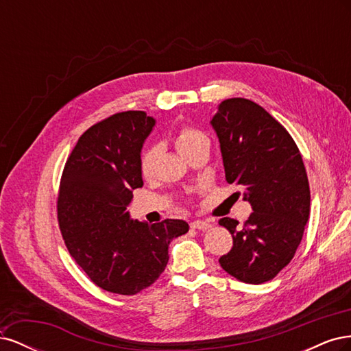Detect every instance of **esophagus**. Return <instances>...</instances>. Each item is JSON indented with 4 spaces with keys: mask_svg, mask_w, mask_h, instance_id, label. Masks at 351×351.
<instances>
[{
    "mask_svg": "<svg viewBox=\"0 0 351 351\" xmlns=\"http://www.w3.org/2000/svg\"><path fill=\"white\" fill-rule=\"evenodd\" d=\"M190 227L195 228V230H209L212 227V224L206 221H202V219H196L193 222H190Z\"/></svg>",
    "mask_w": 351,
    "mask_h": 351,
    "instance_id": "1",
    "label": "esophagus"
}]
</instances>
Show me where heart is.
Wrapping results in <instances>:
<instances>
[{"label": "heart", "mask_w": 351, "mask_h": 351, "mask_svg": "<svg viewBox=\"0 0 351 351\" xmlns=\"http://www.w3.org/2000/svg\"><path fill=\"white\" fill-rule=\"evenodd\" d=\"M202 145H209L208 136L192 125H182L176 134V146L177 149L187 156L190 152ZM158 158V147L151 145L146 146L141 152L139 158V169L143 177H151L155 171Z\"/></svg>", "instance_id": "1"}]
</instances>
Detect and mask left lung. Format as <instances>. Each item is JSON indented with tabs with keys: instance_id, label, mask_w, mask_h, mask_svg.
I'll list each match as a JSON object with an SVG mask.
<instances>
[{
	"instance_id": "1",
	"label": "left lung",
	"mask_w": 351,
	"mask_h": 351,
	"mask_svg": "<svg viewBox=\"0 0 351 351\" xmlns=\"http://www.w3.org/2000/svg\"><path fill=\"white\" fill-rule=\"evenodd\" d=\"M226 168V180L243 189L253 212L240 226L221 218L232 236L219 265L232 277L262 284L290 263L311 212V189L299 147L261 105L244 98L219 104L210 121Z\"/></svg>"
}]
</instances>
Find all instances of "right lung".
Returning a JSON list of instances; mask_svg holds the SVG:
<instances>
[{"instance_id":"obj_1","label":"right lung","mask_w":351,"mask_h":351,"mask_svg":"<svg viewBox=\"0 0 351 351\" xmlns=\"http://www.w3.org/2000/svg\"><path fill=\"white\" fill-rule=\"evenodd\" d=\"M155 120L117 112L84 132L62 169L57 218L74 261L102 290L133 295L152 285L168 263V244L189 224L133 221L127 208L142 187L141 149Z\"/></svg>"}]
</instances>
